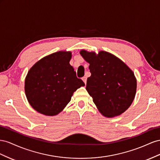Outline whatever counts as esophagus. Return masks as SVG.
<instances>
[{
  "instance_id": "1",
  "label": "esophagus",
  "mask_w": 160,
  "mask_h": 160,
  "mask_svg": "<svg viewBox=\"0 0 160 160\" xmlns=\"http://www.w3.org/2000/svg\"><path fill=\"white\" fill-rule=\"evenodd\" d=\"M82 80L84 81V82L85 83V84H86V80H87V78H86V76H84L83 78H82Z\"/></svg>"
}]
</instances>
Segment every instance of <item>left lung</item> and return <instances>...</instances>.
<instances>
[{
  "label": "left lung",
  "instance_id": "left-lung-1",
  "mask_svg": "<svg viewBox=\"0 0 160 160\" xmlns=\"http://www.w3.org/2000/svg\"><path fill=\"white\" fill-rule=\"evenodd\" d=\"M80 53L90 63L91 76L87 79L86 90L100 112L107 117L121 115L131 106L136 94L137 80L133 71L107 52L96 54L81 50Z\"/></svg>",
  "mask_w": 160,
  "mask_h": 160
}]
</instances>
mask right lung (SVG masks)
Wrapping results in <instances>:
<instances>
[{
	"label": "right lung",
	"mask_w": 160,
	"mask_h": 160,
	"mask_svg": "<svg viewBox=\"0 0 160 160\" xmlns=\"http://www.w3.org/2000/svg\"><path fill=\"white\" fill-rule=\"evenodd\" d=\"M70 52H58L41 59L27 73L25 91L35 111L47 116L60 113L75 91L85 84L70 64Z\"/></svg>",
	"instance_id": "obj_1"
}]
</instances>
